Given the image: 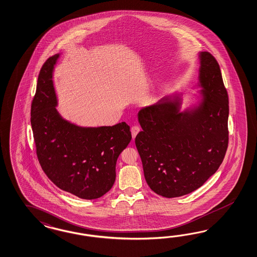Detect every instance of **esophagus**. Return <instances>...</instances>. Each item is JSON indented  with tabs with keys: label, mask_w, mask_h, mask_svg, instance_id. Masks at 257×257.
Listing matches in <instances>:
<instances>
[{
	"label": "esophagus",
	"mask_w": 257,
	"mask_h": 257,
	"mask_svg": "<svg viewBox=\"0 0 257 257\" xmlns=\"http://www.w3.org/2000/svg\"><path fill=\"white\" fill-rule=\"evenodd\" d=\"M139 131H140V128H139V126H133L132 128H131L133 139L137 137V135L139 134Z\"/></svg>",
	"instance_id": "34e87169"
}]
</instances>
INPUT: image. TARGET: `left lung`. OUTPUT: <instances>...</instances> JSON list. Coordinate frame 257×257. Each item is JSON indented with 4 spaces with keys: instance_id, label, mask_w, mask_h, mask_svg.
I'll return each instance as SVG.
<instances>
[{
    "instance_id": "1",
    "label": "left lung",
    "mask_w": 257,
    "mask_h": 257,
    "mask_svg": "<svg viewBox=\"0 0 257 257\" xmlns=\"http://www.w3.org/2000/svg\"><path fill=\"white\" fill-rule=\"evenodd\" d=\"M199 89L182 108L174 92L138 114L136 146L148 185L172 198L190 194L218 170L228 145V95L215 58L198 52Z\"/></svg>"
}]
</instances>
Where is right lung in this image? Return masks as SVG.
I'll return each mask as SVG.
<instances>
[{
    "mask_svg": "<svg viewBox=\"0 0 257 257\" xmlns=\"http://www.w3.org/2000/svg\"><path fill=\"white\" fill-rule=\"evenodd\" d=\"M61 53L42 66L32 103L31 124L42 169L57 187L82 199H96L116 179L118 155L130 143V126L89 127L63 118L56 108L53 73Z\"/></svg>",
    "mask_w": 257,
    "mask_h": 257,
    "instance_id": "right-lung-1",
    "label": "right lung"
}]
</instances>
